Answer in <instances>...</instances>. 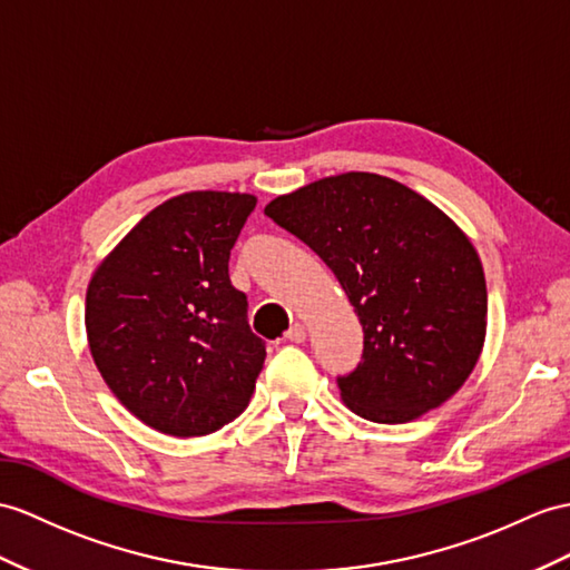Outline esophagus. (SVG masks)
<instances>
[{"instance_id":"obj_1","label":"esophagus","mask_w":570,"mask_h":570,"mask_svg":"<svg viewBox=\"0 0 570 570\" xmlns=\"http://www.w3.org/2000/svg\"><path fill=\"white\" fill-rule=\"evenodd\" d=\"M287 341H293V343H304V341H307V326L297 322L293 328L287 331Z\"/></svg>"}]
</instances>
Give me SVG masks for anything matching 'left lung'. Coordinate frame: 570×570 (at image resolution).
Here are the masks:
<instances>
[{
    "label": "left lung",
    "instance_id": "left-lung-1",
    "mask_svg": "<svg viewBox=\"0 0 570 570\" xmlns=\"http://www.w3.org/2000/svg\"><path fill=\"white\" fill-rule=\"evenodd\" d=\"M266 213L318 254L363 324L343 404L372 423H409L445 404L476 367L489 295L474 244L438 205L394 178H318Z\"/></svg>",
    "mask_w": 570,
    "mask_h": 570
}]
</instances>
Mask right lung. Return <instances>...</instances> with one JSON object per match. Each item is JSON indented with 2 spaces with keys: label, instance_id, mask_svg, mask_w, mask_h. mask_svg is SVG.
<instances>
[{
  "label": "right lung",
  "instance_id": "1",
  "mask_svg": "<svg viewBox=\"0 0 570 570\" xmlns=\"http://www.w3.org/2000/svg\"><path fill=\"white\" fill-rule=\"evenodd\" d=\"M256 196L190 190L125 234L87 287V338L120 404L174 438L210 435L248 406L266 343L229 254Z\"/></svg>",
  "mask_w": 570,
  "mask_h": 570
}]
</instances>
